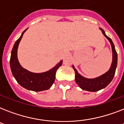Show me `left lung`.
Masks as SVG:
<instances>
[{
	"mask_svg": "<svg viewBox=\"0 0 124 124\" xmlns=\"http://www.w3.org/2000/svg\"><path fill=\"white\" fill-rule=\"evenodd\" d=\"M100 30L102 31V33L106 37V39L109 41L111 46L112 52H113V60H112V63L109 70L106 73L100 75V77L94 78H87L82 77L81 75H80L78 73L77 70L75 68L74 66H73V68L75 72L76 83L78 85V86L82 89L87 91H91V92L98 91L100 89L105 88L106 86H108L113 78L115 74L116 68L117 66L118 56L113 42L109 37L106 35L105 31L102 28H100Z\"/></svg>",
	"mask_w": 124,
	"mask_h": 124,
	"instance_id": "left-lung-1",
	"label": "left lung"
}]
</instances>
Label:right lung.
Wrapping results in <instances>:
<instances>
[{"label":"right lung","instance_id":"1","mask_svg":"<svg viewBox=\"0 0 124 124\" xmlns=\"http://www.w3.org/2000/svg\"><path fill=\"white\" fill-rule=\"evenodd\" d=\"M28 28L22 32V35L15 43L11 51L10 58V68L13 76L22 87L28 90L42 91L48 89L51 87L55 80V75L62 64L60 60L56 66L47 71L36 73L29 71L21 66L17 58V49L22 36Z\"/></svg>","mask_w":124,"mask_h":124}]
</instances>
